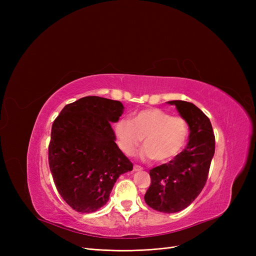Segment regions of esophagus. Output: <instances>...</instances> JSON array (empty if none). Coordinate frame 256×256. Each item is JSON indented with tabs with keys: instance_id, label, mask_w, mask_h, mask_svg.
Listing matches in <instances>:
<instances>
[{
	"instance_id": "esophagus-1",
	"label": "esophagus",
	"mask_w": 256,
	"mask_h": 256,
	"mask_svg": "<svg viewBox=\"0 0 256 256\" xmlns=\"http://www.w3.org/2000/svg\"><path fill=\"white\" fill-rule=\"evenodd\" d=\"M134 171H142V170H143V168H142L141 166H138V164H134Z\"/></svg>"
}]
</instances>
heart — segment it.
I'll return each mask as SVG.
<instances>
[{
  "label": "heart",
  "mask_w": 256,
  "mask_h": 256,
  "mask_svg": "<svg viewBox=\"0 0 256 256\" xmlns=\"http://www.w3.org/2000/svg\"><path fill=\"white\" fill-rule=\"evenodd\" d=\"M189 134L182 116L171 115L160 109H145L132 115V122L120 118L115 122L114 134L120 148L132 154L144 138V158L164 162L182 152Z\"/></svg>",
  "instance_id": "1"
}]
</instances>
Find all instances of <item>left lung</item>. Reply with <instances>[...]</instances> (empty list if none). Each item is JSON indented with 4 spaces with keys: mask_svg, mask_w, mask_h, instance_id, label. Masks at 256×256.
<instances>
[{
    "mask_svg": "<svg viewBox=\"0 0 256 256\" xmlns=\"http://www.w3.org/2000/svg\"><path fill=\"white\" fill-rule=\"evenodd\" d=\"M190 129L187 147L168 162L150 171V186L144 200L160 212L172 214L188 207L203 190L214 154L212 122L196 106L172 100Z\"/></svg>",
    "mask_w": 256,
    "mask_h": 256,
    "instance_id": "obj_1",
    "label": "left lung"
}]
</instances>
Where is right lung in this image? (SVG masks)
I'll return each instance as SVG.
<instances>
[{
	"label": "right lung",
	"instance_id": "obj_1",
	"mask_svg": "<svg viewBox=\"0 0 256 256\" xmlns=\"http://www.w3.org/2000/svg\"><path fill=\"white\" fill-rule=\"evenodd\" d=\"M122 113L118 100L86 96L66 104L52 124L50 171L60 196L76 212L104 206L120 175L134 168L111 126Z\"/></svg>",
	"mask_w": 256,
	"mask_h": 256
}]
</instances>
